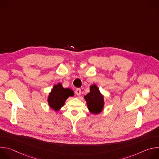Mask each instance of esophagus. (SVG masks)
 <instances>
[{"instance_id":"obj_1","label":"esophagus","mask_w":159,"mask_h":159,"mask_svg":"<svg viewBox=\"0 0 159 159\" xmlns=\"http://www.w3.org/2000/svg\"><path fill=\"white\" fill-rule=\"evenodd\" d=\"M75 94L77 96H80V94H81V90H80V89H76Z\"/></svg>"}]
</instances>
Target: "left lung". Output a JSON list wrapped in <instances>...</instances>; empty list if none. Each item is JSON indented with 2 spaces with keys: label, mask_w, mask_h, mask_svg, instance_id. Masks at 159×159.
I'll use <instances>...</instances> for the list:
<instances>
[{
  "label": "left lung",
  "mask_w": 159,
  "mask_h": 159,
  "mask_svg": "<svg viewBox=\"0 0 159 159\" xmlns=\"http://www.w3.org/2000/svg\"><path fill=\"white\" fill-rule=\"evenodd\" d=\"M84 99L89 112L92 114L98 115L104 109V95L101 94L96 84L90 86V92L86 96H84Z\"/></svg>",
  "instance_id": "8db88e82"
}]
</instances>
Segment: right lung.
I'll use <instances>...</instances> for the list:
<instances>
[{
	"instance_id": "obj_1",
	"label": "right lung",
	"mask_w": 159,
	"mask_h": 159,
	"mask_svg": "<svg viewBox=\"0 0 159 159\" xmlns=\"http://www.w3.org/2000/svg\"><path fill=\"white\" fill-rule=\"evenodd\" d=\"M74 96L73 90L69 88H64L61 83L54 85L47 98L48 106L54 111L58 112L70 96Z\"/></svg>"
}]
</instances>
